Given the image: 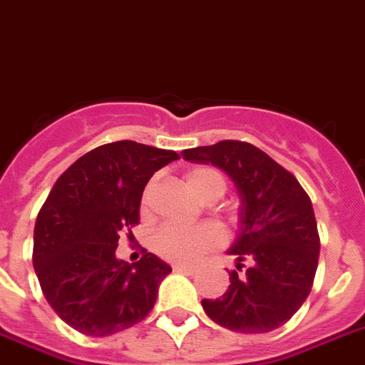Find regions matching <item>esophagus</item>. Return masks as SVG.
<instances>
[{
  "label": "esophagus",
  "mask_w": 365,
  "mask_h": 365,
  "mask_svg": "<svg viewBox=\"0 0 365 365\" xmlns=\"http://www.w3.org/2000/svg\"><path fill=\"white\" fill-rule=\"evenodd\" d=\"M173 268L174 272H182V274H192V272H195V268L189 264H174Z\"/></svg>",
  "instance_id": "esophagus-1"
}]
</instances>
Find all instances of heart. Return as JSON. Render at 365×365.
Masks as SVG:
<instances>
[{
	"instance_id": "1",
	"label": "heart",
	"mask_w": 365,
	"mask_h": 365,
	"mask_svg": "<svg viewBox=\"0 0 365 365\" xmlns=\"http://www.w3.org/2000/svg\"><path fill=\"white\" fill-rule=\"evenodd\" d=\"M183 182L198 198H219L225 192L223 176L208 167L191 168L183 176ZM148 195V192H146ZM144 195V200H146ZM223 234L212 223L200 225H167L153 236V247L163 259L180 264H191L213 247L221 244Z\"/></svg>"
}]
</instances>
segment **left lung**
Wrapping results in <instances>:
<instances>
[{
    "label": "left lung",
    "mask_w": 365,
    "mask_h": 365,
    "mask_svg": "<svg viewBox=\"0 0 365 365\" xmlns=\"http://www.w3.org/2000/svg\"><path fill=\"white\" fill-rule=\"evenodd\" d=\"M191 163H212L232 178L242 197L240 234L230 255L223 296L202 300L219 327L242 334H264L285 324L309 296L321 238L311 198L294 174L250 142L221 140L183 150Z\"/></svg>",
    "instance_id": "obj_1"
}]
</instances>
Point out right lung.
I'll list each match as a JSON object with an SVG mask.
<instances>
[{
  "label": "right lung",
  "instance_id": "right-lung-1",
  "mask_svg": "<svg viewBox=\"0 0 365 365\" xmlns=\"http://www.w3.org/2000/svg\"><path fill=\"white\" fill-rule=\"evenodd\" d=\"M180 159L118 140L76 159L38 210L34 268L50 307L71 328L105 337L144 321L173 268L144 251L135 264L115 259L123 230L140 221L142 191L153 173Z\"/></svg>",
  "mask_w": 365,
  "mask_h": 365
}]
</instances>
